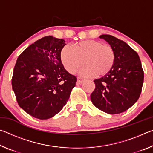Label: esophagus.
I'll return each mask as SVG.
<instances>
[{
    "instance_id": "obj_1",
    "label": "esophagus",
    "mask_w": 153,
    "mask_h": 153,
    "mask_svg": "<svg viewBox=\"0 0 153 153\" xmlns=\"http://www.w3.org/2000/svg\"><path fill=\"white\" fill-rule=\"evenodd\" d=\"M84 81H85V79L82 78V77H77V84H82V83L84 82Z\"/></svg>"
}]
</instances>
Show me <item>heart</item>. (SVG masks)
I'll use <instances>...</instances> for the list:
<instances>
[{
	"instance_id": "heart-1",
	"label": "heart",
	"mask_w": 153,
	"mask_h": 153,
	"mask_svg": "<svg viewBox=\"0 0 153 153\" xmlns=\"http://www.w3.org/2000/svg\"><path fill=\"white\" fill-rule=\"evenodd\" d=\"M71 48L64 46L60 53V59L69 73H76L84 77H101L111 71L115 63V53L109 45L100 41L86 40L74 43Z\"/></svg>"
}]
</instances>
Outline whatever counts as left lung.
<instances>
[{
  "label": "left lung",
  "mask_w": 153,
  "mask_h": 153,
  "mask_svg": "<svg viewBox=\"0 0 153 153\" xmlns=\"http://www.w3.org/2000/svg\"><path fill=\"white\" fill-rule=\"evenodd\" d=\"M109 44L115 53L111 71L94 80L95 89L90 95L96 107L108 114H119L130 108L140 97L144 71L136 52L128 44L111 35L99 36Z\"/></svg>",
  "instance_id": "obj_1"
}]
</instances>
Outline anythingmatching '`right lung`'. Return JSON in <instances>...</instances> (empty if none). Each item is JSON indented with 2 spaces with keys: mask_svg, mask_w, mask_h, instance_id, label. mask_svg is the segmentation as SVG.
<instances>
[{
  "mask_svg": "<svg viewBox=\"0 0 153 153\" xmlns=\"http://www.w3.org/2000/svg\"><path fill=\"white\" fill-rule=\"evenodd\" d=\"M63 39L45 36L18 57L12 88L19 107L39 120L53 117L67 103L77 77L65 69L60 59Z\"/></svg>",
  "mask_w": 153,
  "mask_h": 153,
  "instance_id": "obj_1",
  "label": "right lung"
}]
</instances>
